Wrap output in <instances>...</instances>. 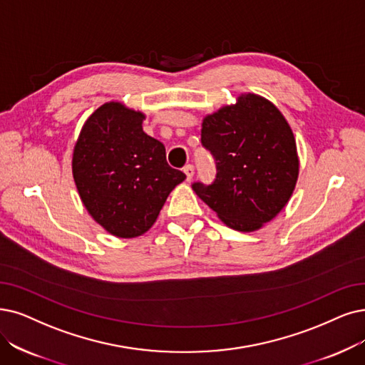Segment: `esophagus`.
<instances>
[{
  "mask_svg": "<svg viewBox=\"0 0 365 365\" xmlns=\"http://www.w3.org/2000/svg\"><path fill=\"white\" fill-rule=\"evenodd\" d=\"M184 173H185V177H187V181H192L193 175H195V168L192 165H187L184 168Z\"/></svg>",
  "mask_w": 365,
  "mask_h": 365,
  "instance_id": "esophagus-1",
  "label": "esophagus"
}]
</instances>
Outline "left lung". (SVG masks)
I'll use <instances>...</instances> for the list:
<instances>
[{"label": "left lung", "instance_id": "left-lung-1", "mask_svg": "<svg viewBox=\"0 0 365 365\" xmlns=\"http://www.w3.org/2000/svg\"><path fill=\"white\" fill-rule=\"evenodd\" d=\"M202 143L217 163L211 185L195 193L233 230L255 232L292 197L299 175L297 140L272 101L242 93L202 120Z\"/></svg>", "mask_w": 365, "mask_h": 365}]
</instances>
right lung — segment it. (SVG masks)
Masks as SVG:
<instances>
[{"label":"right lung","mask_w":365,"mask_h":365,"mask_svg":"<svg viewBox=\"0 0 365 365\" xmlns=\"http://www.w3.org/2000/svg\"><path fill=\"white\" fill-rule=\"evenodd\" d=\"M143 112L106 101L86 118L73 148V180L83 207L116 238L150 230L185 180L168 165L165 145L143 132Z\"/></svg>","instance_id":"obj_1"}]
</instances>
